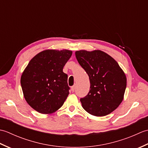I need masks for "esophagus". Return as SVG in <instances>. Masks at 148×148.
I'll use <instances>...</instances> for the list:
<instances>
[{
    "instance_id": "1",
    "label": "esophagus",
    "mask_w": 148,
    "mask_h": 148,
    "mask_svg": "<svg viewBox=\"0 0 148 148\" xmlns=\"http://www.w3.org/2000/svg\"><path fill=\"white\" fill-rule=\"evenodd\" d=\"M75 88H76V86H75V85L72 86L71 87V90H72V92H74Z\"/></svg>"
}]
</instances>
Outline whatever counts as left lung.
<instances>
[{
	"mask_svg": "<svg viewBox=\"0 0 148 148\" xmlns=\"http://www.w3.org/2000/svg\"><path fill=\"white\" fill-rule=\"evenodd\" d=\"M79 65L89 76L90 92L80 101L90 114L104 116L118 108L123 99L127 77L118 62L100 50L75 53Z\"/></svg>",
	"mask_w": 148,
	"mask_h": 148,
	"instance_id": "8db88e82",
	"label": "left lung"
}]
</instances>
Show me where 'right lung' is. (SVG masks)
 <instances>
[{
	"mask_svg": "<svg viewBox=\"0 0 148 148\" xmlns=\"http://www.w3.org/2000/svg\"><path fill=\"white\" fill-rule=\"evenodd\" d=\"M72 54L71 50L47 49L29 62L20 82L27 102L36 111L51 114L64 104L70 88L63 68Z\"/></svg>",
	"mask_w": 148,
	"mask_h": 148,
	"instance_id": "right-lung-1",
	"label": "right lung"
}]
</instances>
